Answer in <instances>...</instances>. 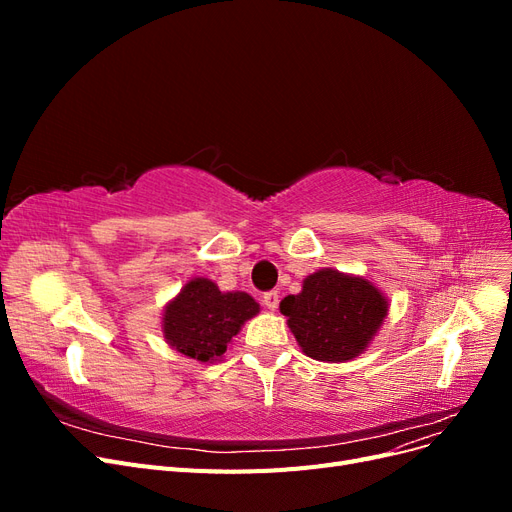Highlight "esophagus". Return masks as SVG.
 Here are the masks:
<instances>
[{
  "label": "esophagus",
  "instance_id": "esophagus-1",
  "mask_svg": "<svg viewBox=\"0 0 512 512\" xmlns=\"http://www.w3.org/2000/svg\"><path fill=\"white\" fill-rule=\"evenodd\" d=\"M262 305H265L267 309H275L277 305H280V294H277L275 290H269L262 294Z\"/></svg>",
  "mask_w": 512,
  "mask_h": 512
}]
</instances>
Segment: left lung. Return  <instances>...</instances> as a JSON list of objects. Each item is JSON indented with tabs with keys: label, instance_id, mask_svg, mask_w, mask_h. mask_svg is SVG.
Returning a JSON list of instances; mask_svg holds the SVG:
<instances>
[{
	"label": "left lung",
	"instance_id": "obj_1",
	"mask_svg": "<svg viewBox=\"0 0 512 512\" xmlns=\"http://www.w3.org/2000/svg\"><path fill=\"white\" fill-rule=\"evenodd\" d=\"M280 309L307 356L342 363L365 350L389 305L367 280L324 269L309 275L303 290L286 297Z\"/></svg>",
	"mask_w": 512,
	"mask_h": 512
}]
</instances>
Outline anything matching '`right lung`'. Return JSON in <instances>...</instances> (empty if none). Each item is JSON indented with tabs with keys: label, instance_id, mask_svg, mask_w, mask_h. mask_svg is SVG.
Listing matches in <instances>:
<instances>
[{
	"label": "right lung",
	"instance_id": "1",
	"mask_svg": "<svg viewBox=\"0 0 512 512\" xmlns=\"http://www.w3.org/2000/svg\"><path fill=\"white\" fill-rule=\"evenodd\" d=\"M245 292H220L211 280H192L164 312V337L196 361H218L241 324L258 314Z\"/></svg>",
	"mask_w": 512,
	"mask_h": 512
}]
</instances>
